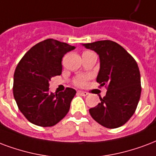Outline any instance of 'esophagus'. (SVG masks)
<instances>
[{"instance_id":"34e87169","label":"esophagus","mask_w":156,"mask_h":156,"mask_svg":"<svg viewBox=\"0 0 156 156\" xmlns=\"http://www.w3.org/2000/svg\"><path fill=\"white\" fill-rule=\"evenodd\" d=\"M78 93L79 94V95H81V96H83V97H86V96L88 95L87 92H86V91H78Z\"/></svg>"}]
</instances>
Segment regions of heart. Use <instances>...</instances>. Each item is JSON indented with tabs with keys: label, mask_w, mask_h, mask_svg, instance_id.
<instances>
[{
	"label": "heart",
	"mask_w": 156,
	"mask_h": 156,
	"mask_svg": "<svg viewBox=\"0 0 156 156\" xmlns=\"http://www.w3.org/2000/svg\"><path fill=\"white\" fill-rule=\"evenodd\" d=\"M86 81H87V77L85 76H78L77 78L74 79V84L76 86H79V87H83L86 84Z\"/></svg>",
	"instance_id": "b5f03b06"
}]
</instances>
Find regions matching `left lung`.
<instances>
[{
    "label": "left lung",
    "instance_id": "8db88e82",
    "mask_svg": "<svg viewBox=\"0 0 156 156\" xmlns=\"http://www.w3.org/2000/svg\"><path fill=\"white\" fill-rule=\"evenodd\" d=\"M97 52L100 71L97 82L107 87L106 95L89 113L94 120L107 128L121 127L135 112L141 97L138 65L123 46L110 40L83 44Z\"/></svg>",
    "mask_w": 156,
    "mask_h": 156
}]
</instances>
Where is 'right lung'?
I'll list each match as a JSON object with an SVG mask.
<instances>
[{
  "label": "right lung",
  "mask_w": 156,
  "mask_h": 156,
  "mask_svg": "<svg viewBox=\"0 0 156 156\" xmlns=\"http://www.w3.org/2000/svg\"><path fill=\"white\" fill-rule=\"evenodd\" d=\"M75 49L65 42L46 39L36 44L15 69L13 93L19 109L30 123L41 127H51L67 115L75 96L74 89L52 93L51 78L62 73V58Z\"/></svg>",
  "instance_id": "right-lung-1"
}]
</instances>
